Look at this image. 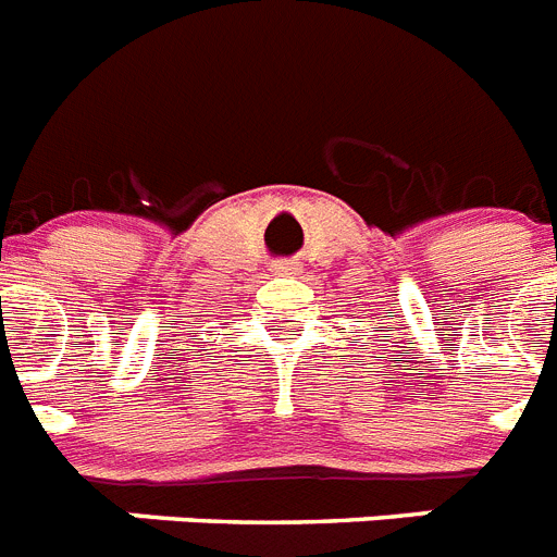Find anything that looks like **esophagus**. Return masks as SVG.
I'll return each instance as SVG.
<instances>
[{"instance_id": "esophagus-1", "label": "esophagus", "mask_w": 557, "mask_h": 557, "mask_svg": "<svg viewBox=\"0 0 557 557\" xmlns=\"http://www.w3.org/2000/svg\"><path fill=\"white\" fill-rule=\"evenodd\" d=\"M273 273L275 275H296L298 273V261L293 259H278L273 264Z\"/></svg>"}]
</instances>
